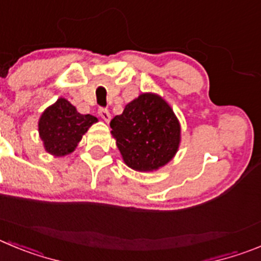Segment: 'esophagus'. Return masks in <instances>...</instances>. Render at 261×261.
I'll return each mask as SVG.
<instances>
[{
    "instance_id": "esophagus-1",
    "label": "esophagus",
    "mask_w": 261,
    "mask_h": 261,
    "mask_svg": "<svg viewBox=\"0 0 261 261\" xmlns=\"http://www.w3.org/2000/svg\"><path fill=\"white\" fill-rule=\"evenodd\" d=\"M98 114H99V116H101V118L103 119V120L106 121V123H109V121L111 120V114H110V112H109V110L99 109Z\"/></svg>"
}]
</instances>
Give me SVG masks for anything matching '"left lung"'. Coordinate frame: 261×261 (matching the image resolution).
I'll list each match as a JSON object with an SVG mask.
<instances>
[{"mask_svg": "<svg viewBox=\"0 0 261 261\" xmlns=\"http://www.w3.org/2000/svg\"><path fill=\"white\" fill-rule=\"evenodd\" d=\"M124 163L138 172L168 164L178 151L181 125L171 105L156 93H142L110 123Z\"/></svg>", "mask_w": 261, "mask_h": 261, "instance_id": "obj_1", "label": "left lung"}]
</instances>
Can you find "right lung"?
Wrapping results in <instances>:
<instances>
[{"label": "right lung", "instance_id": "right-lung-1", "mask_svg": "<svg viewBox=\"0 0 261 261\" xmlns=\"http://www.w3.org/2000/svg\"><path fill=\"white\" fill-rule=\"evenodd\" d=\"M97 121L95 116L80 114L71 102L61 97L38 119V135L45 151L57 158L66 156L75 151L83 136Z\"/></svg>", "mask_w": 261, "mask_h": 261}]
</instances>
